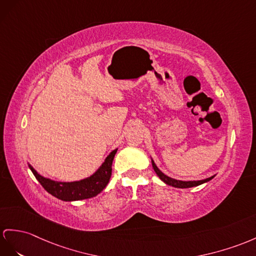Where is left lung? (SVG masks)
I'll return each instance as SVG.
<instances>
[{
    "label": "left lung",
    "mask_w": 256,
    "mask_h": 256,
    "mask_svg": "<svg viewBox=\"0 0 256 256\" xmlns=\"http://www.w3.org/2000/svg\"><path fill=\"white\" fill-rule=\"evenodd\" d=\"M152 166L154 168V172H156V175L160 177V179L162 180V182H164L168 186H175V188H191V186H200L204 182H210V179H213L214 176H212L210 178H206L204 180H198V182H182V180H176V179H172L170 177H168L166 175H164L163 172H162L158 166L155 165L154 162L152 160Z\"/></svg>",
    "instance_id": "left-lung-1"
}]
</instances>
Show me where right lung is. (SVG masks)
I'll return each instance as SVG.
<instances>
[{"mask_svg":"<svg viewBox=\"0 0 256 256\" xmlns=\"http://www.w3.org/2000/svg\"><path fill=\"white\" fill-rule=\"evenodd\" d=\"M117 150H114L105 160L98 172L89 178L74 182H58L39 175L34 168L29 165L36 180L50 194L63 201H78L98 196L108 186L112 175V164Z\"/></svg>","mask_w":256,"mask_h":256,"instance_id":"1","label":"right lung"}]
</instances>
